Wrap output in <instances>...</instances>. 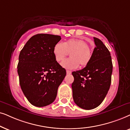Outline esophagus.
<instances>
[{"mask_svg":"<svg viewBox=\"0 0 130 130\" xmlns=\"http://www.w3.org/2000/svg\"><path fill=\"white\" fill-rule=\"evenodd\" d=\"M71 73H72V72L71 71L67 70V74H71Z\"/></svg>","mask_w":130,"mask_h":130,"instance_id":"1","label":"esophagus"}]
</instances>
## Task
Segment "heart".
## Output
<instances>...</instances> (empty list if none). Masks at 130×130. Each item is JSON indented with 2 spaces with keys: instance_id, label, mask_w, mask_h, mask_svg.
Masks as SVG:
<instances>
[{
  "instance_id": "b5f03b06",
  "label": "heart",
  "mask_w": 130,
  "mask_h": 130,
  "mask_svg": "<svg viewBox=\"0 0 130 130\" xmlns=\"http://www.w3.org/2000/svg\"><path fill=\"white\" fill-rule=\"evenodd\" d=\"M70 59L63 60L60 65L64 68L75 70L79 66L85 67L90 62L92 52L85 40L71 39L64 43H58L55 45L53 53L56 61L60 62L70 53Z\"/></svg>"
}]
</instances>
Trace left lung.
<instances>
[{
  "instance_id": "1",
  "label": "left lung",
  "mask_w": 130,
  "mask_h": 130,
  "mask_svg": "<svg viewBox=\"0 0 130 130\" xmlns=\"http://www.w3.org/2000/svg\"><path fill=\"white\" fill-rule=\"evenodd\" d=\"M93 39L96 47L90 62L82 70L72 72L74 101L86 110L96 108L104 100L110 88L113 68L108 48L100 39Z\"/></svg>"
}]
</instances>
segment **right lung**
I'll return each mask as SVG.
<instances>
[{"label": "right lung", "mask_w": 130, "mask_h": 130, "mask_svg": "<svg viewBox=\"0 0 130 130\" xmlns=\"http://www.w3.org/2000/svg\"><path fill=\"white\" fill-rule=\"evenodd\" d=\"M59 36L38 34L28 40L19 55L18 74L22 92L29 102L37 107L53 103L66 70L55 59V45Z\"/></svg>", "instance_id": "1"}]
</instances>
